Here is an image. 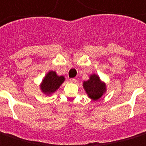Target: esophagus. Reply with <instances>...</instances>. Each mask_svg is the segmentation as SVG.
Returning <instances> with one entry per match:
<instances>
[{
    "mask_svg": "<svg viewBox=\"0 0 146 146\" xmlns=\"http://www.w3.org/2000/svg\"><path fill=\"white\" fill-rule=\"evenodd\" d=\"M70 81L71 82H73V83H76V79H74V78H73V79H70Z\"/></svg>",
    "mask_w": 146,
    "mask_h": 146,
    "instance_id": "34e87169",
    "label": "esophagus"
}]
</instances>
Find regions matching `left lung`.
Segmentation results:
<instances>
[{"mask_svg":"<svg viewBox=\"0 0 146 146\" xmlns=\"http://www.w3.org/2000/svg\"><path fill=\"white\" fill-rule=\"evenodd\" d=\"M88 97L94 101L99 100L106 92V85L96 73L90 75L89 79L82 83Z\"/></svg>","mask_w":146,"mask_h":146,"instance_id":"obj_1","label":"left lung"}]
</instances>
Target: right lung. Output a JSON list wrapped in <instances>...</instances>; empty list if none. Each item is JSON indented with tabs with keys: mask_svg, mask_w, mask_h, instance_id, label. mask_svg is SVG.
I'll list each match as a JSON object with an SVG mask.
<instances>
[{
	"mask_svg": "<svg viewBox=\"0 0 146 146\" xmlns=\"http://www.w3.org/2000/svg\"><path fill=\"white\" fill-rule=\"evenodd\" d=\"M64 81V76H58L55 71L49 70L40 84V91L45 95H52Z\"/></svg>",
	"mask_w": 146,
	"mask_h": 146,
	"instance_id": "1",
	"label": "right lung"
}]
</instances>
